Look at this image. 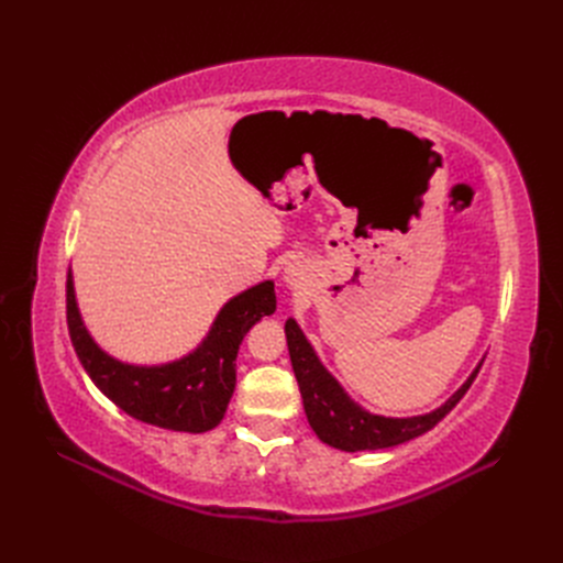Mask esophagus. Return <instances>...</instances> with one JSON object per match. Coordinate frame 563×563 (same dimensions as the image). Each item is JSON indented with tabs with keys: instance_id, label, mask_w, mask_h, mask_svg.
Masks as SVG:
<instances>
[{
	"instance_id": "obj_1",
	"label": "esophagus",
	"mask_w": 563,
	"mask_h": 563,
	"mask_svg": "<svg viewBox=\"0 0 563 563\" xmlns=\"http://www.w3.org/2000/svg\"><path fill=\"white\" fill-rule=\"evenodd\" d=\"M284 282L288 286H298V275H296V267H286L284 269Z\"/></svg>"
}]
</instances>
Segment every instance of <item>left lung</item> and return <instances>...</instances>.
<instances>
[{
    "label": "left lung",
    "instance_id": "left-lung-1",
    "mask_svg": "<svg viewBox=\"0 0 563 563\" xmlns=\"http://www.w3.org/2000/svg\"><path fill=\"white\" fill-rule=\"evenodd\" d=\"M284 331L310 428L323 444L350 453L389 449L430 432L434 424L465 397V391L470 389L476 373L482 368V364L476 366L472 371V376L463 383V387H460L444 406H439L437 411L413 418H385L364 411L360 404H354L347 397V391L338 385V380L327 368L321 366L319 356L314 354L308 338L302 335L294 319L286 321Z\"/></svg>",
    "mask_w": 563,
    "mask_h": 563
}]
</instances>
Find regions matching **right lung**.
I'll return each mask as SVG.
<instances>
[{"label": "right lung", "mask_w": 563, "mask_h": 563, "mask_svg": "<svg viewBox=\"0 0 563 563\" xmlns=\"http://www.w3.org/2000/svg\"><path fill=\"white\" fill-rule=\"evenodd\" d=\"M67 331L93 385L131 418L174 432H209L223 420L236 383V352L255 321L277 310L275 284L261 282L218 312L209 335L172 364L133 366L100 350L84 327L67 272Z\"/></svg>", "instance_id": "add662e5"}]
</instances>
